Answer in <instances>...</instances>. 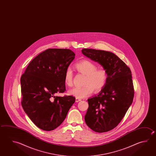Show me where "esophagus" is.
Here are the masks:
<instances>
[{
	"label": "esophagus",
	"mask_w": 156,
	"mask_h": 156,
	"mask_svg": "<svg viewBox=\"0 0 156 156\" xmlns=\"http://www.w3.org/2000/svg\"><path fill=\"white\" fill-rule=\"evenodd\" d=\"M80 101H81V99H80V98H76V103H78V102H79Z\"/></svg>",
	"instance_id": "esophagus-1"
}]
</instances>
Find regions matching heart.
Instances as JSON below:
<instances>
[{
  "label": "heart",
  "mask_w": 156,
  "mask_h": 156,
  "mask_svg": "<svg viewBox=\"0 0 156 156\" xmlns=\"http://www.w3.org/2000/svg\"><path fill=\"white\" fill-rule=\"evenodd\" d=\"M76 70L85 75L84 86L75 87L68 91V94L77 98H83L91 95L93 90L100 91L106 84L107 73L103 68L97 69V66L89 60H82L75 65ZM73 73L71 68L66 69L64 75V82L68 87L73 85Z\"/></svg>",
  "instance_id": "heart-1"
}]
</instances>
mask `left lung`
Returning <instances> with one entry per match:
<instances>
[{
	"mask_svg": "<svg viewBox=\"0 0 156 156\" xmlns=\"http://www.w3.org/2000/svg\"><path fill=\"white\" fill-rule=\"evenodd\" d=\"M82 52L101 65L108 76L106 84L99 94L88 99L85 123L95 132H107L120 122L132 104L134 90L131 72L111 52L84 48Z\"/></svg>",
	"mask_w": 156,
	"mask_h": 156,
	"instance_id": "left-lung-1",
	"label": "left lung"
}]
</instances>
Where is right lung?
I'll use <instances>...</instances> for the list:
<instances>
[{
	"instance_id": "add662e5",
	"label": "right lung",
	"mask_w": 156,
	"mask_h": 156,
	"mask_svg": "<svg viewBox=\"0 0 156 156\" xmlns=\"http://www.w3.org/2000/svg\"><path fill=\"white\" fill-rule=\"evenodd\" d=\"M75 55L69 49H47L33 59L21 77L23 108L40 129L58 127L75 102L72 96H55L65 91V72Z\"/></svg>"
}]
</instances>
